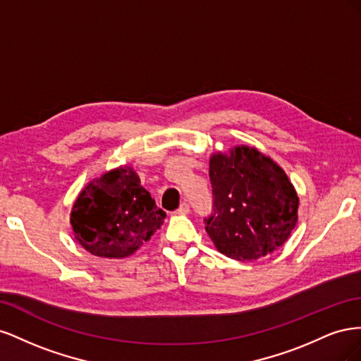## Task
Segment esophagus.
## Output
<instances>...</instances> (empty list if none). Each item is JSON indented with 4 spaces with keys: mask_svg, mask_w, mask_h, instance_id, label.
<instances>
[{
    "mask_svg": "<svg viewBox=\"0 0 361 361\" xmlns=\"http://www.w3.org/2000/svg\"><path fill=\"white\" fill-rule=\"evenodd\" d=\"M176 214H179V215H187V214H190V204H188V203H182V204L179 206V209L176 211Z\"/></svg>",
    "mask_w": 361,
    "mask_h": 361,
    "instance_id": "34e87169",
    "label": "esophagus"
}]
</instances>
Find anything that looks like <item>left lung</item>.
Here are the masks:
<instances>
[{
    "instance_id": "1",
    "label": "left lung",
    "mask_w": 361,
    "mask_h": 361,
    "mask_svg": "<svg viewBox=\"0 0 361 361\" xmlns=\"http://www.w3.org/2000/svg\"><path fill=\"white\" fill-rule=\"evenodd\" d=\"M214 214L206 232L221 255L251 262L274 253L298 221L300 199L276 161L256 147L235 146L209 159Z\"/></svg>"
}]
</instances>
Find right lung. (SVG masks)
I'll list each match as a JSON object with an SVG mask.
<instances>
[{
	"mask_svg": "<svg viewBox=\"0 0 361 361\" xmlns=\"http://www.w3.org/2000/svg\"><path fill=\"white\" fill-rule=\"evenodd\" d=\"M164 218L126 164L85 185L72 206L71 224L76 243L93 256L123 259L149 241Z\"/></svg>",
	"mask_w": 361,
	"mask_h": 361,
	"instance_id": "right-lung-1",
	"label": "right lung"
}]
</instances>
